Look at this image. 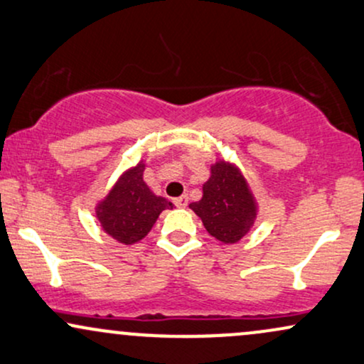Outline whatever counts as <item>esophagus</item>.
Listing matches in <instances>:
<instances>
[{
    "label": "esophagus",
    "instance_id": "34e87169",
    "mask_svg": "<svg viewBox=\"0 0 364 364\" xmlns=\"http://www.w3.org/2000/svg\"><path fill=\"white\" fill-rule=\"evenodd\" d=\"M174 205H176L178 208H185L186 205H188V196L186 195H183V196H179V198H176L174 200Z\"/></svg>",
    "mask_w": 364,
    "mask_h": 364
}]
</instances>
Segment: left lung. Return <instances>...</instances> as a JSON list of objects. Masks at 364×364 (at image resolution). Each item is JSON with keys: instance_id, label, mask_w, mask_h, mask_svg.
Returning a JSON list of instances; mask_svg holds the SVG:
<instances>
[{"instance_id": "obj_1", "label": "left lung", "mask_w": 364, "mask_h": 364, "mask_svg": "<svg viewBox=\"0 0 364 364\" xmlns=\"http://www.w3.org/2000/svg\"><path fill=\"white\" fill-rule=\"evenodd\" d=\"M201 190V200L190 203V208L201 218L208 234L222 244H235L246 237L259 207L237 163L218 157L210 164V178Z\"/></svg>"}]
</instances>
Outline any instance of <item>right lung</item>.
Segmentation results:
<instances>
[{"instance_id": "obj_1", "label": "right lung", "mask_w": 364, "mask_h": 364, "mask_svg": "<svg viewBox=\"0 0 364 364\" xmlns=\"http://www.w3.org/2000/svg\"><path fill=\"white\" fill-rule=\"evenodd\" d=\"M144 159L125 169L95 207V217L105 234L124 246H132L142 240L161 213L174 207L164 196L156 195L147 186L144 181Z\"/></svg>"}]
</instances>
